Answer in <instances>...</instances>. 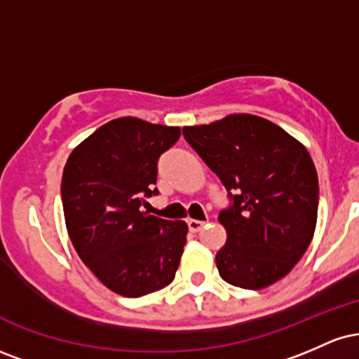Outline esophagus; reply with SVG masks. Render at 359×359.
<instances>
[{
	"mask_svg": "<svg viewBox=\"0 0 359 359\" xmlns=\"http://www.w3.org/2000/svg\"><path fill=\"white\" fill-rule=\"evenodd\" d=\"M187 226H189V229H191L192 233H199L201 229H203L204 221H199V219H189V221H187Z\"/></svg>",
	"mask_w": 359,
	"mask_h": 359,
	"instance_id": "34e87169",
	"label": "esophagus"
}]
</instances>
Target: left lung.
<instances>
[{
	"instance_id": "obj_1",
	"label": "left lung",
	"mask_w": 359,
	"mask_h": 359,
	"mask_svg": "<svg viewBox=\"0 0 359 359\" xmlns=\"http://www.w3.org/2000/svg\"><path fill=\"white\" fill-rule=\"evenodd\" d=\"M185 142L228 191L219 212L228 241L216 255L222 280L258 290L283 278L314 236L319 180L309 151L253 114L185 126Z\"/></svg>"
}]
</instances>
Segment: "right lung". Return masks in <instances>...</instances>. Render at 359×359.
Returning <instances> with one entry per match:
<instances>
[{
	"label": "right lung",
	"instance_id": "obj_1",
	"mask_svg": "<svg viewBox=\"0 0 359 359\" xmlns=\"http://www.w3.org/2000/svg\"><path fill=\"white\" fill-rule=\"evenodd\" d=\"M179 138L177 126L118 118L84 140L64 167L62 205L74 248L123 297L160 290L179 269L187 224L142 211L158 194L160 155Z\"/></svg>",
	"mask_w": 359,
	"mask_h": 359
}]
</instances>
